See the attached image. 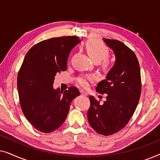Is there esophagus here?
<instances>
[{"label": "esophagus", "instance_id": "obj_1", "mask_svg": "<svg viewBox=\"0 0 160 160\" xmlns=\"http://www.w3.org/2000/svg\"><path fill=\"white\" fill-rule=\"evenodd\" d=\"M80 92H81V94H82V95H85V96L88 95V94H87V92H85V91H84V90H82V89H81V90H80Z\"/></svg>", "mask_w": 160, "mask_h": 160}]
</instances>
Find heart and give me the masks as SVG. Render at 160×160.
Listing matches in <instances>:
<instances>
[{
	"label": "heart",
	"instance_id": "1",
	"mask_svg": "<svg viewBox=\"0 0 160 160\" xmlns=\"http://www.w3.org/2000/svg\"><path fill=\"white\" fill-rule=\"evenodd\" d=\"M86 49L87 53L92 60L95 61H102V64H108L107 57L108 56V48L107 46L98 39H90L86 43ZM96 76L94 75H87L80 76L77 78L79 85L83 87H87L90 82H95Z\"/></svg>",
	"mask_w": 160,
	"mask_h": 160
}]
</instances>
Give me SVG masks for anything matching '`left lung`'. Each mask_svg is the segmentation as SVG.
<instances>
[{
    "label": "left lung",
    "instance_id": "8db88e82",
    "mask_svg": "<svg viewBox=\"0 0 160 160\" xmlns=\"http://www.w3.org/2000/svg\"><path fill=\"white\" fill-rule=\"evenodd\" d=\"M103 41L114 52L116 62L106 79L96 87L98 92L108 95L106 100L101 104L90 96L87 119L96 132L107 136L121 130L132 117L141 97V78L138 60L132 50L119 41Z\"/></svg>",
    "mask_w": 160,
    "mask_h": 160
}]
</instances>
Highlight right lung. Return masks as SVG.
Returning <instances> with one entry per match:
<instances>
[{"label":"right lung","mask_w":160,"mask_h":160,"mask_svg":"<svg viewBox=\"0 0 160 160\" xmlns=\"http://www.w3.org/2000/svg\"><path fill=\"white\" fill-rule=\"evenodd\" d=\"M78 36L52 38L34 45L26 54L17 76V89L22 112L40 132H52L66 119L72 100L80 95L77 87L64 92L54 89V76L67 68Z\"/></svg>","instance_id":"1"}]
</instances>
